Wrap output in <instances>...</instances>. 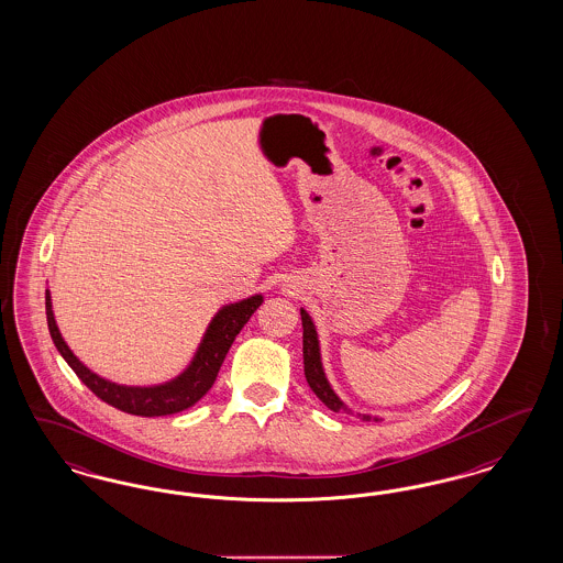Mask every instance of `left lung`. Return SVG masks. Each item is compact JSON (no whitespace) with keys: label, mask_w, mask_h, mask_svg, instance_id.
Wrapping results in <instances>:
<instances>
[{"label":"left lung","mask_w":563,"mask_h":563,"mask_svg":"<svg viewBox=\"0 0 563 563\" xmlns=\"http://www.w3.org/2000/svg\"><path fill=\"white\" fill-rule=\"evenodd\" d=\"M301 324H303V372H306L308 385H310L311 390L316 393V397H318L327 408L332 409V411L353 413V411L336 397V393L330 388L327 374H324V368H322L318 332H316V327H313V322H311L310 313L306 310H301ZM357 418H362L364 422H369V420H376V422H378V418H372L368 413H357Z\"/></svg>","instance_id":"left-lung-1"}]
</instances>
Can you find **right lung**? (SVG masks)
<instances>
[{"instance_id":"right-lung-1","label":"right lung","mask_w":563,"mask_h":563,"mask_svg":"<svg viewBox=\"0 0 563 563\" xmlns=\"http://www.w3.org/2000/svg\"><path fill=\"white\" fill-rule=\"evenodd\" d=\"M262 301H264L262 295H253L239 303L224 306L213 316L189 368L185 369L180 376H176L175 380L155 385V387L117 385L101 378L87 366H82L59 334L54 311H52L49 291H45V313H47L49 334L54 339V345L58 347L59 355L68 362L70 368L75 369V374L89 390H93L101 401L120 411L143 416V418H155V416H170V413L191 408L212 388L218 369L233 345L234 336L247 324V320L252 318L253 311L262 306Z\"/></svg>"}]
</instances>
